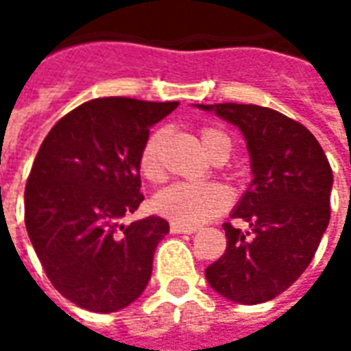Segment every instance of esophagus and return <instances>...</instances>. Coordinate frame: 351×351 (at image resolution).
Listing matches in <instances>:
<instances>
[{
    "label": "esophagus",
    "mask_w": 351,
    "mask_h": 351,
    "mask_svg": "<svg viewBox=\"0 0 351 351\" xmlns=\"http://www.w3.org/2000/svg\"><path fill=\"white\" fill-rule=\"evenodd\" d=\"M197 228L193 226H182V224H171V234H195Z\"/></svg>",
    "instance_id": "1"
}]
</instances>
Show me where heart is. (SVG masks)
<instances>
[{"mask_svg": "<svg viewBox=\"0 0 351 351\" xmlns=\"http://www.w3.org/2000/svg\"><path fill=\"white\" fill-rule=\"evenodd\" d=\"M201 146L213 161L228 159L232 142L217 129H203L199 134ZM163 144V131H156L144 142L138 158V171L142 178L158 184L165 178V171L159 161V150ZM232 195L222 184L217 182H176L154 195L152 205L161 217L182 226H199L222 215L230 207Z\"/></svg>", "mask_w": 351, "mask_h": 351, "instance_id": "heart-1", "label": "heart"}]
</instances>
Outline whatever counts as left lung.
Returning <instances> with one entry per match:
<instances>
[{
    "mask_svg": "<svg viewBox=\"0 0 351 351\" xmlns=\"http://www.w3.org/2000/svg\"><path fill=\"white\" fill-rule=\"evenodd\" d=\"M235 125L251 158L252 180L230 222L226 251L205 269L218 295L261 304L281 295L312 262L329 226L332 171L319 142L304 125L256 104H195Z\"/></svg>",
    "mask_w": 351,
    "mask_h": 351,
    "instance_id": "left-lung-1",
    "label": "left lung"
}]
</instances>
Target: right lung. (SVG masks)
<instances>
[{
    "mask_svg": "<svg viewBox=\"0 0 351 351\" xmlns=\"http://www.w3.org/2000/svg\"><path fill=\"white\" fill-rule=\"evenodd\" d=\"M178 102L108 97L66 114L39 146L24 192V222L47 278L83 310H123L144 293L169 222L138 209V158L150 127Z\"/></svg>",
    "mask_w": 351,
    "mask_h": 351,
    "instance_id": "right-lung-1",
    "label": "right lung"
}]
</instances>
